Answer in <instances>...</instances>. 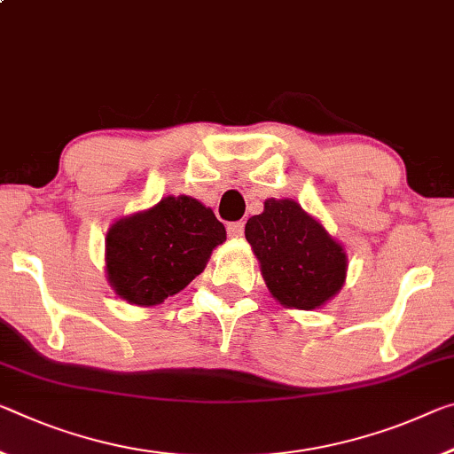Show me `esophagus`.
<instances>
[{"label": "esophagus", "mask_w": 454, "mask_h": 454, "mask_svg": "<svg viewBox=\"0 0 454 454\" xmlns=\"http://www.w3.org/2000/svg\"><path fill=\"white\" fill-rule=\"evenodd\" d=\"M242 234H244V222H230V224H228L230 239H240Z\"/></svg>", "instance_id": "1"}]
</instances>
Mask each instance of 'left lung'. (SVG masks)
I'll use <instances>...</instances> for the list:
<instances>
[{"instance_id":"1","label":"left lung","mask_w":454,"mask_h":454,"mask_svg":"<svg viewBox=\"0 0 454 454\" xmlns=\"http://www.w3.org/2000/svg\"><path fill=\"white\" fill-rule=\"evenodd\" d=\"M244 236L261 262L272 297L294 309H319L345 283L348 256L297 201H264V212L247 222Z\"/></svg>"}]
</instances>
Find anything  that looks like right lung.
I'll list each match as a JSON object with an SVG mask.
<instances>
[{"mask_svg":"<svg viewBox=\"0 0 454 454\" xmlns=\"http://www.w3.org/2000/svg\"><path fill=\"white\" fill-rule=\"evenodd\" d=\"M224 240L226 228L210 207L190 196H168L109 228L106 278L127 303L160 305L185 289Z\"/></svg>","mask_w":454,"mask_h":454,"instance_id":"obj_1","label":"right lung"}]
</instances>
